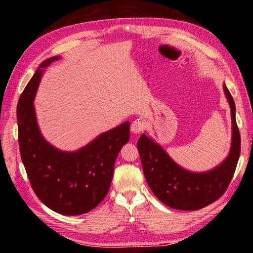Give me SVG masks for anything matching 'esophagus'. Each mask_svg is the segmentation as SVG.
<instances>
[{"label":"esophagus","mask_w":253,"mask_h":253,"mask_svg":"<svg viewBox=\"0 0 253 253\" xmlns=\"http://www.w3.org/2000/svg\"><path fill=\"white\" fill-rule=\"evenodd\" d=\"M143 128H144L143 121H141L139 119L138 120H135L133 124H132V126H131V131H132L133 134H139V133H141Z\"/></svg>","instance_id":"esophagus-1"}]
</instances>
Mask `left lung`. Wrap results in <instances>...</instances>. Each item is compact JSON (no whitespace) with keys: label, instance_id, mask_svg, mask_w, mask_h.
Wrapping results in <instances>:
<instances>
[{"label":"left lung","instance_id":"8db88e82","mask_svg":"<svg viewBox=\"0 0 253 253\" xmlns=\"http://www.w3.org/2000/svg\"><path fill=\"white\" fill-rule=\"evenodd\" d=\"M231 112V145L227 157L208 171L194 172L175 163L168 152L145 132L137 142L144 177L158 200L176 210L202 209L223 195L230 183L241 153L234 100L223 84Z\"/></svg>","mask_w":253,"mask_h":253}]
</instances>
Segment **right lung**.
Returning a JSON list of instances; mask_svg holds the SVG:
<instances>
[{"mask_svg": "<svg viewBox=\"0 0 253 253\" xmlns=\"http://www.w3.org/2000/svg\"><path fill=\"white\" fill-rule=\"evenodd\" d=\"M59 59L55 56L44 60L19 99L20 153L39 200L62 215H80L93 210L108 194L115 162L129 139V122L99 134L76 151H62L45 139L34 101L45 70Z\"/></svg>", "mask_w": 253, "mask_h": 253, "instance_id": "obj_1", "label": "right lung"}]
</instances>
